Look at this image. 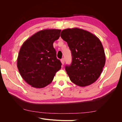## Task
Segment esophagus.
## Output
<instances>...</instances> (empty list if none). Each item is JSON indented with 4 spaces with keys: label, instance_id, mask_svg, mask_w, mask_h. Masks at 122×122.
Returning a JSON list of instances; mask_svg holds the SVG:
<instances>
[{
    "label": "esophagus",
    "instance_id": "obj_1",
    "mask_svg": "<svg viewBox=\"0 0 122 122\" xmlns=\"http://www.w3.org/2000/svg\"><path fill=\"white\" fill-rule=\"evenodd\" d=\"M61 62L62 65H64V64H65V58H62L61 60Z\"/></svg>",
    "mask_w": 122,
    "mask_h": 122
}]
</instances>
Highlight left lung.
<instances>
[{
  "instance_id": "1",
  "label": "left lung",
  "mask_w": 122,
  "mask_h": 122,
  "mask_svg": "<svg viewBox=\"0 0 122 122\" xmlns=\"http://www.w3.org/2000/svg\"><path fill=\"white\" fill-rule=\"evenodd\" d=\"M61 36L71 51L72 63L65 67L71 81L82 87L95 82L105 64V54L100 40L91 32L78 28L65 29Z\"/></svg>"
}]
</instances>
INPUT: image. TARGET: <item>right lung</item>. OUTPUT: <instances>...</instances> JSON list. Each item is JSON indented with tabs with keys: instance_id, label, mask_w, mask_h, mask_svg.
<instances>
[{
	"instance_id": "obj_1",
	"label": "right lung",
	"mask_w": 122,
	"mask_h": 122,
	"mask_svg": "<svg viewBox=\"0 0 122 122\" xmlns=\"http://www.w3.org/2000/svg\"><path fill=\"white\" fill-rule=\"evenodd\" d=\"M61 29H46L33 35L23 43L17 58V67L22 78L35 88H43L52 81L61 69L53 44Z\"/></svg>"
}]
</instances>
